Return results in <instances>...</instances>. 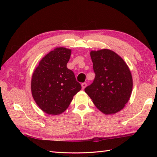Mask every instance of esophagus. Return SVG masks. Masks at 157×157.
Returning a JSON list of instances; mask_svg holds the SVG:
<instances>
[{"label": "esophagus", "instance_id": "obj_1", "mask_svg": "<svg viewBox=\"0 0 157 157\" xmlns=\"http://www.w3.org/2000/svg\"><path fill=\"white\" fill-rule=\"evenodd\" d=\"M81 86H82V89H84L85 88H86V87L87 86V84H86V82H84V83H82V84H81Z\"/></svg>", "mask_w": 157, "mask_h": 157}]
</instances>
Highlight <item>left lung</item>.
I'll return each mask as SVG.
<instances>
[{"mask_svg": "<svg viewBox=\"0 0 157 157\" xmlns=\"http://www.w3.org/2000/svg\"><path fill=\"white\" fill-rule=\"evenodd\" d=\"M96 77L84 89L105 115L119 112L129 101L133 87L130 70L120 56L109 49L90 52Z\"/></svg>", "mask_w": 157, "mask_h": 157, "instance_id": "8db88e82", "label": "left lung"}]
</instances>
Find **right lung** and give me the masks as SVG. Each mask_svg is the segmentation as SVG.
<instances>
[{
    "label": "right lung",
    "instance_id": "obj_1",
    "mask_svg": "<svg viewBox=\"0 0 157 157\" xmlns=\"http://www.w3.org/2000/svg\"><path fill=\"white\" fill-rule=\"evenodd\" d=\"M71 50L58 47L39 62L31 78V93L36 105L48 115L64 112L81 89L72 71L67 67Z\"/></svg>",
    "mask_w": 157,
    "mask_h": 157
}]
</instances>
